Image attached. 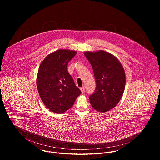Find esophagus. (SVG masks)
Segmentation results:
<instances>
[{"label":"esophagus","mask_w":160,"mask_h":160,"mask_svg":"<svg viewBox=\"0 0 160 160\" xmlns=\"http://www.w3.org/2000/svg\"><path fill=\"white\" fill-rule=\"evenodd\" d=\"M80 90H81V91H82V93H84V92H85V89H84V87L81 88H80Z\"/></svg>","instance_id":"34e87169"}]
</instances>
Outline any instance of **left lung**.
<instances>
[{
    "instance_id": "8db88e82",
    "label": "left lung",
    "mask_w": 160,
    "mask_h": 160,
    "mask_svg": "<svg viewBox=\"0 0 160 160\" xmlns=\"http://www.w3.org/2000/svg\"><path fill=\"white\" fill-rule=\"evenodd\" d=\"M96 81V89L90 95L92 107L99 112L113 108L121 99L125 87L123 67L116 57L103 50L86 52Z\"/></svg>"
}]
</instances>
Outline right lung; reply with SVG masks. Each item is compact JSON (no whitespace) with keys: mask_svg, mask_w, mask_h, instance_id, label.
I'll return each instance as SVG.
<instances>
[{"mask_svg":"<svg viewBox=\"0 0 160 160\" xmlns=\"http://www.w3.org/2000/svg\"><path fill=\"white\" fill-rule=\"evenodd\" d=\"M76 54L74 50H56L47 55L39 67L38 93L44 105L54 113H62L71 108L82 93L67 69Z\"/></svg>","mask_w":160,"mask_h":160,"instance_id":"right-lung-1","label":"right lung"}]
</instances>
